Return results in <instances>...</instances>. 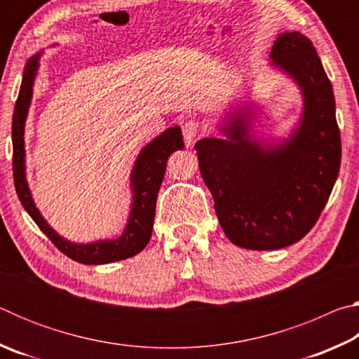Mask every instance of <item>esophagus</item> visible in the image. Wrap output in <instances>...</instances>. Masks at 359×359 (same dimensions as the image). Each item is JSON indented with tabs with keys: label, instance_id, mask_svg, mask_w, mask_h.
Listing matches in <instances>:
<instances>
[{
	"label": "esophagus",
	"instance_id": "esophagus-1",
	"mask_svg": "<svg viewBox=\"0 0 359 359\" xmlns=\"http://www.w3.org/2000/svg\"><path fill=\"white\" fill-rule=\"evenodd\" d=\"M199 130H201V125H199V121L196 120H187L185 123L182 125V133H184L187 147H190V145L194 142V139H196L199 135Z\"/></svg>",
	"mask_w": 359,
	"mask_h": 359
}]
</instances>
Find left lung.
<instances>
[{
	"mask_svg": "<svg viewBox=\"0 0 359 359\" xmlns=\"http://www.w3.org/2000/svg\"><path fill=\"white\" fill-rule=\"evenodd\" d=\"M269 66L296 83L299 120L288 137L255 135L259 111L239 102L217 130L194 144L226 238L248 250H277L301 241L325 209L340 168L332 85L312 42L299 32L277 36Z\"/></svg>",
	"mask_w": 359,
	"mask_h": 359,
	"instance_id": "8db88e82",
	"label": "left lung"
}]
</instances>
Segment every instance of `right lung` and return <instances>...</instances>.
Wrapping results in <instances>:
<instances>
[{"mask_svg":"<svg viewBox=\"0 0 359 359\" xmlns=\"http://www.w3.org/2000/svg\"><path fill=\"white\" fill-rule=\"evenodd\" d=\"M42 52L27 60L23 79L20 85L19 98L14 107L12 117V169H14V184L17 194L23 208L33 218L48 239L53 242L60 252L66 257L82 264H107L114 261L131 258L144 250L151 238L155 220L156 196L160 191L163 177L166 172L168 158L175 150L184 149L180 126H171L161 135L151 139L139 151L135 166L130 174L131 190V210L126 220L125 229L118 238L95 241L88 244L71 242L60 236L47 220L42 217L41 210L36 208L32 190L27 180V151H25V125L33 100V87L39 69V60Z\"/></svg>","mask_w":359,"mask_h":359,"instance_id":"obj_1","label":"right lung"}]
</instances>
